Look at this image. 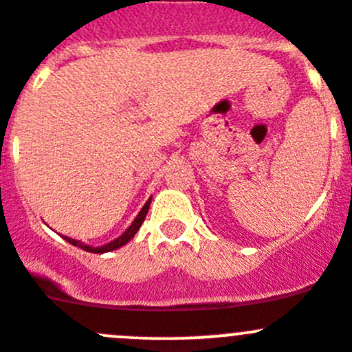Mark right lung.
Here are the masks:
<instances>
[{
	"label": "right lung",
	"mask_w": 352,
	"mask_h": 352,
	"mask_svg": "<svg viewBox=\"0 0 352 352\" xmlns=\"http://www.w3.org/2000/svg\"><path fill=\"white\" fill-rule=\"evenodd\" d=\"M149 204H151V197H149V199L146 201V204H144V206H142V210L139 211V214H138V217H135V220L132 221L131 227H129L127 230H125L124 234L120 235V237H117V239H115V241L108 242V244L98 245V248H93V245H87V244H84V242H80V241H75V239L65 237V235H63V239L67 242H70L72 245H77V248L84 249V251H87V252H96V254H103V252L115 251V249H118V248H122V245H124V244H127V242L131 241V239L134 237L135 234H138V230H139V228H141L142 221H144L146 214H148Z\"/></svg>",
	"instance_id": "right-lung-1"
}]
</instances>
